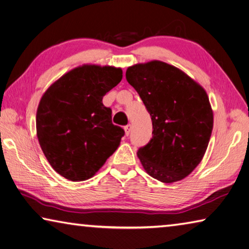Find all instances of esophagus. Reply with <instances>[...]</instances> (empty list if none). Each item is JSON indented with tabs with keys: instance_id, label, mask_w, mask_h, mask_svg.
<instances>
[{
	"instance_id": "esophagus-1",
	"label": "esophagus",
	"mask_w": 249,
	"mask_h": 249,
	"mask_svg": "<svg viewBox=\"0 0 249 249\" xmlns=\"http://www.w3.org/2000/svg\"><path fill=\"white\" fill-rule=\"evenodd\" d=\"M130 131H131V124L125 125V127H124V133H125V136H129Z\"/></svg>"
}]
</instances>
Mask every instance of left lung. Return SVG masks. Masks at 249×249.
I'll return each instance as SVG.
<instances>
[{
    "mask_svg": "<svg viewBox=\"0 0 249 249\" xmlns=\"http://www.w3.org/2000/svg\"><path fill=\"white\" fill-rule=\"evenodd\" d=\"M152 120V139L138 150L145 172L163 183L181 181L199 164L213 130V110L201 85L161 60L125 71Z\"/></svg>",
    "mask_w": 249,
    "mask_h": 249,
    "instance_id": "obj_1",
    "label": "left lung"
}]
</instances>
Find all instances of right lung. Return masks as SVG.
I'll list each match as a JSON object with an SVG mask.
<instances>
[{"label":"right lung","mask_w":249,"mask_h":249,"mask_svg":"<svg viewBox=\"0 0 249 249\" xmlns=\"http://www.w3.org/2000/svg\"><path fill=\"white\" fill-rule=\"evenodd\" d=\"M122 69L85 64L54 81L40 98L36 134L52 168L72 182L92 178L116 151L124 129L112 124L103 98Z\"/></svg>","instance_id":"1"}]
</instances>
